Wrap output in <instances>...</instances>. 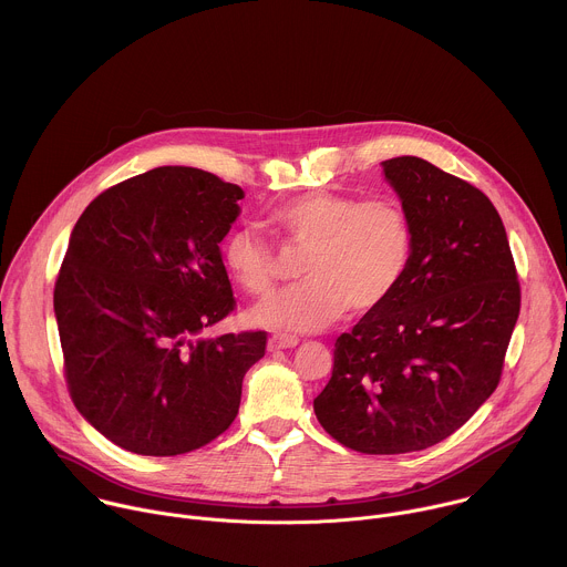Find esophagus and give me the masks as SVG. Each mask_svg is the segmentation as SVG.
I'll use <instances>...</instances> for the list:
<instances>
[{
    "label": "esophagus",
    "instance_id": "34e87169",
    "mask_svg": "<svg viewBox=\"0 0 567 567\" xmlns=\"http://www.w3.org/2000/svg\"><path fill=\"white\" fill-rule=\"evenodd\" d=\"M299 344L297 336L290 333H275L268 338V351H279V349H292Z\"/></svg>",
    "mask_w": 567,
    "mask_h": 567
}]
</instances>
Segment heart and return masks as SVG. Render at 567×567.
<instances>
[{"label":"heart","mask_w":567,"mask_h":567,"mask_svg":"<svg viewBox=\"0 0 567 567\" xmlns=\"http://www.w3.org/2000/svg\"><path fill=\"white\" fill-rule=\"evenodd\" d=\"M290 246L308 248L301 286L279 292L250 312V321L277 331H315L338 321L347 308L369 312L404 281L416 246L414 223L402 200L338 192L301 194L270 214ZM231 279L250 297L277 286L275 246L257 231H236L225 244Z\"/></svg>","instance_id":"heart-1"}]
</instances>
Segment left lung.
<instances>
[{
    "instance_id": "left-lung-1",
    "label": "left lung",
    "mask_w": 567,
    "mask_h": 567,
    "mask_svg": "<svg viewBox=\"0 0 567 567\" xmlns=\"http://www.w3.org/2000/svg\"><path fill=\"white\" fill-rule=\"evenodd\" d=\"M382 165L414 223V259L400 288L338 336L315 412L349 450L405 454L454 434L497 389L522 292L478 187L419 157Z\"/></svg>"
}]
</instances>
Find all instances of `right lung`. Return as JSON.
I'll list each match as a JSON object with an SVG mask.
<instances>
[{"label": "right lung", "instance_id": "right-lung-1", "mask_svg": "<svg viewBox=\"0 0 567 567\" xmlns=\"http://www.w3.org/2000/svg\"><path fill=\"white\" fill-rule=\"evenodd\" d=\"M244 192L212 172L163 165L82 212L54 284L72 402L115 445L178 456L236 419L266 331L198 338L236 310L220 243Z\"/></svg>", "mask_w": 567, "mask_h": 567}]
</instances>
